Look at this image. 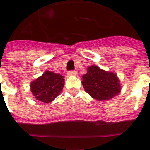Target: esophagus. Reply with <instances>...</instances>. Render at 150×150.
I'll return each instance as SVG.
<instances>
[{"label": "esophagus", "mask_w": 150, "mask_h": 150, "mask_svg": "<svg viewBox=\"0 0 150 150\" xmlns=\"http://www.w3.org/2000/svg\"><path fill=\"white\" fill-rule=\"evenodd\" d=\"M68 75L69 76H76V75H78V72L75 71H70L68 72Z\"/></svg>", "instance_id": "34e87169"}]
</instances>
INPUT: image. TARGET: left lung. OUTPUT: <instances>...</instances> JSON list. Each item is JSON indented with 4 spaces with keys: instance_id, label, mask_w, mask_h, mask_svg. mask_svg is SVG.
Instances as JSON below:
<instances>
[{
    "instance_id": "1",
    "label": "left lung",
    "mask_w": 150,
    "mask_h": 150,
    "mask_svg": "<svg viewBox=\"0 0 150 150\" xmlns=\"http://www.w3.org/2000/svg\"><path fill=\"white\" fill-rule=\"evenodd\" d=\"M82 83L85 91L98 101L111 100L121 90V82L116 73L103 70L96 65L87 68L86 74L82 75Z\"/></svg>"
}]
</instances>
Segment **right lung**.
Returning a JSON list of instances; mask_svg holds the SVG:
<instances>
[{
	"label": "right lung",
	"mask_w": 150,
	"mask_h": 150,
	"mask_svg": "<svg viewBox=\"0 0 150 150\" xmlns=\"http://www.w3.org/2000/svg\"><path fill=\"white\" fill-rule=\"evenodd\" d=\"M64 85V79L61 74L46 71L30 83V90L36 100L48 103L61 93Z\"/></svg>",
	"instance_id": "obj_1"
}]
</instances>
